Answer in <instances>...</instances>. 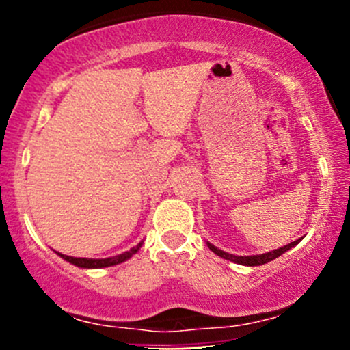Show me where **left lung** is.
<instances>
[{"label": "left lung", "mask_w": 350, "mask_h": 350, "mask_svg": "<svg viewBox=\"0 0 350 350\" xmlns=\"http://www.w3.org/2000/svg\"><path fill=\"white\" fill-rule=\"evenodd\" d=\"M299 241H301V239H299ZM299 241H295V242L288 243V245L280 247V249L271 250V252L259 254V256H234V254H228V252H225V250H220L218 247H215L213 243H210V242H208V247H210L211 252H215L217 256L224 257V259L232 260V262H235V264H242V266H260V264L271 262V260H274L276 257H280L281 254L288 252V250L291 249V247H295Z\"/></svg>", "instance_id": "obj_1"}]
</instances>
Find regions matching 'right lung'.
<instances>
[{
  "label": "right lung",
  "instance_id": "obj_1",
  "mask_svg": "<svg viewBox=\"0 0 350 350\" xmlns=\"http://www.w3.org/2000/svg\"><path fill=\"white\" fill-rule=\"evenodd\" d=\"M144 242H139L135 247H132L126 252L120 254V256H113V257H107V259H88V257H70V256H64V254L57 252V256H61L62 259L67 260V262L74 264L77 267H83V269H101V267H109V266H116V264L125 262L126 259L137 254L142 247Z\"/></svg>",
  "mask_w": 350,
  "mask_h": 350
}]
</instances>
